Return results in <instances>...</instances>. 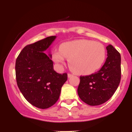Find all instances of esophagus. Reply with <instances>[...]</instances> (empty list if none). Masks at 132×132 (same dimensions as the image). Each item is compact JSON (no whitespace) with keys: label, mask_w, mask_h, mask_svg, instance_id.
I'll use <instances>...</instances> for the list:
<instances>
[{"label":"esophagus","mask_w":132,"mask_h":132,"mask_svg":"<svg viewBox=\"0 0 132 132\" xmlns=\"http://www.w3.org/2000/svg\"><path fill=\"white\" fill-rule=\"evenodd\" d=\"M73 76V75H72V74H70V73H69L68 75V77L69 78H71V77H72Z\"/></svg>","instance_id":"1"}]
</instances>
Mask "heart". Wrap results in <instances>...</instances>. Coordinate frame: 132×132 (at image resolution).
<instances>
[{"instance_id": "1", "label": "heart", "mask_w": 132, "mask_h": 132, "mask_svg": "<svg viewBox=\"0 0 132 132\" xmlns=\"http://www.w3.org/2000/svg\"><path fill=\"white\" fill-rule=\"evenodd\" d=\"M106 51L102 44L89 40L65 42L56 50L53 58L57 63H64L69 59L71 69L81 75H89L97 71L105 61Z\"/></svg>"}]
</instances>
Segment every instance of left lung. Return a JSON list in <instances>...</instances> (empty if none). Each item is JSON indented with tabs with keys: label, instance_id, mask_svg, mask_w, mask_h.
Returning a JSON list of instances; mask_svg holds the SVG:
<instances>
[{
	"label": "left lung",
	"instance_id": "1",
	"mask_svg": "<svg viewBox=\"0 0 132 132\" xmlns=\"http://www.w3.org/2000/svg\"><path fill=\"white\" fill-rule=\"evenodd\" d=\"M107 57L99 71L80 76L79 97L89 105H99L107 102L118 88L121 79L120 54L109 45L106 47Z\"/></svg>",
	"mask_w": 132,
	"mask_h": 132
}]
</instances>
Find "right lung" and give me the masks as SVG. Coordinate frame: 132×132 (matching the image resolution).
Segmentation results:
<instances>
[{"label": "right lung", "instance_id": "1", "mask_svg": "<svg viewBox=\"0 0 132 132\" xmlns=\"http://www.w3.org/2000/svg\"><path fill=\"white\" fill-rule=\"evenodd\" d=\"M56 38L48 37L27 45L16 60L18 87L25 99L39 109H48L60 97L61 87L68 79L67 73L54 70L53 62L44 53Z\"/></svg>", "mask_w": 132, "mask_h": 132}]
</instances>
